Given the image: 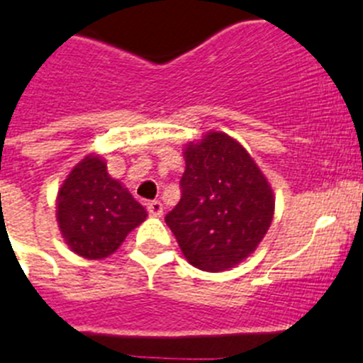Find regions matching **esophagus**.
<instances>
[{"instance_id":"34e87169","label":"esophagus","mask_w":363,"mask_h":363,"mask_svg":"<svg viewBox=\"0 0 363 363\" xmlns=\"http://www.w3.org/2000/svg\"><path fill=\"white\" fill-rule=\"evenodd\" d=\"M147 209H148V213H150L152 216H161L162 215V204L159 201H150L147 204Z\"/></svg>"}]
</instances>
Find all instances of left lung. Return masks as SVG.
<instances>
[{
	"label": "left lung",
	"mask_w": 363,
	"mask_h": 363,
	"mask_svg": "<svg viewBox=\"0 0 363 363\" xmlns=\"http://www.w3.org/2000/svg\"><path fill=\"white\" fill-rule=\"evenodd\" d=\"M181 201L164 216L184 258L206 272L240 265L274 218V191L249 152L213 130L184 148Z\"/></svg>",
	"instance_id": "8db88e82"
}]
</instances>
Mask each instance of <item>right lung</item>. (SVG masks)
Returning <instances> with one entry per match:
<instances>
[{"mask_svg": "<svg viewBox=\"0 0 363 363\" xmlns=\"http://www.w3.org/2000/svg\"><path fill=\"white\" fill-rule=\"evenodd\" d=\"M148 216L120 181L107 174L101 155L89 154L64 179L57 193L60 235L74 254L104 259Z\"/></svg>", "mask_w": 363, "mask_h": 363, "instance_id": "obj_1", "label": "right lung"}]
</instances>
